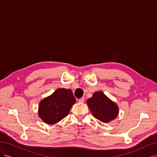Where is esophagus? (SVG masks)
I'll return each mask as SVG.
<instances>
[{"mask_svg": "<svg viewBox=\"0 0 157 157\" xmlns=\"http://www.w3.org/2000/svg\"><path fill=\"white\" fill-rule=\"evenodd\" d=\"M78 101L80 103H83L84 101V98H81L78 99Z\"/></svg>", "mask_w": 157, "mask_h": 157, "instance_id": "esophagus-1", "label": "esophagus"}]
</instances>
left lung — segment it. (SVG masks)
I'll use <instances>...</instances> for the list:
<instances>
[{
    "label": "left lung",
    "mask_w": 157,
    "mask_h": 157,
    "mask_svg": "<svg viewBox=\"0 0 157 157\" xmlns=\"http://www.w3.org/2000/svg\"><path fill=\"white\" fill-rule=\"evenodd\" d=\"M87 103L94 117L103 122L111 121L118 115L117 105L102 92H95Z\"/></svg>",
    "instance_id": "1"
}]
</instances>
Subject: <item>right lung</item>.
Masks as SVG:
<instances>
[{
    "label": "right lung",
    "mask_w": 157,
    "mask_h": 157,
    "mask_svg": "<svg viewBox=\"0 0 157 157\" xmlns=\"http://www.w3.org/2000/svg\"><path fill=\"white\" fill-rule=\"evenodd\" d=\"M76 99L69 89L59 88L39 104V114L41 119L49 124L58 122L67 116Z\"/></svg>",
    "instance_id": "right-lung-1"
}]
</instances>
